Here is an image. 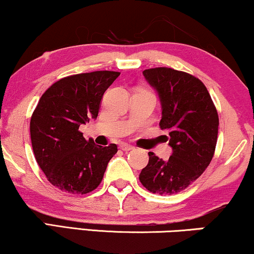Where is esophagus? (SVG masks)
<instances>
[{
    "label": "esophagus",
    "instance_id": "esophagus-1",
    "mask_svg": "<svg viewBox=\"0 0 254 254\" xmlns=\"http://www.w3.org/2000/svg\"><path fill=\"white\" fill-rule=\"evenodd\" d=\"M119 148L121 149V150H124V151H128V150H131V149H134L133 145H130V144H128V143H121L119 145Z\"/></svg>",
    "mask_w": 254,
    "mask_h": 254
}]
</instances>
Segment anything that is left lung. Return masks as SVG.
I'll return each instance as SVG.
<instances>
[{"label":"left lung","mask_w":254,"mask_h":254,"mask_svg":"<svg viewBox=\"0 0 254 254\" xmlns=\"http://www.w3.org/2000/svg\"><path fill=\"white\" fill-rule=\"evenodd\" d=\"M143 76L158 95L159 126L170 135L172 155L163 161L149 152L148 165L138 178L150 192L170 195L189 187L209 165L217 142L218 114L199 78L165 67L147 69Z\"/></svg>","instance_id":"left-lung-1"}]
</instances>
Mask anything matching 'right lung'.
I'll list each match as a JSON object with an SVG mask.
<instances>
[{
    "label": "right lung",
    "mask_w": 254,
    "mask_h": 254,
    "mask_svg": "<svg viewBox=\"0 0 254 254\" xmlns=\"http://www.w3.org/2000/svg\"><path fill=\"white\" fill-rule=\"evenodd\" d=\"M119 75L104 70L68 76L41 96L31 117V142L38 165L59 190L86 194L102 183L117 144L97 145L78 128L97 119L104 92Z\"/></svg>",
    "instance_id": "obj_1"
}]
</instances>
